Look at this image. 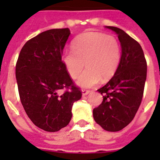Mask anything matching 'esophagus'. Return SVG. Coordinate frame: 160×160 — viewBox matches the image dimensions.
I'll use <instances>...</instances> for the list:
<instances>
[{"label": "esophagus", "instance_id": "obj_1", "mask_svg": "<svg viewBox=\"0 0 160 160\" xmlns=\"http://www.w3.org/2000/svg\"><path fill=\"white\" fill-rule=\"evenodd\" d=\"M90 91V90H82V95L83 96H85V95H87Z\"/></svg>", "mask_w": 160, "mask_h": 160}]
</instances>
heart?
Wrapping results in <instances>:
<instances>
[{
	"mask_svg": "<svg viewBox=\"0 0 160 160\" xmlns=\"http://www.w3.org/2000/svg\"><path fill=\"white\" fill-rule=\"evenodd\" d=\"M61 60L68 74L77 79L81 88L97 85L101 78L108 80L114 75L121 60V47L115 37L100 32H85L74 40L72 51H65Z\"/></svg>",
	"mask_w": 160,
	"mask_h": 160,
	"instance_id": "1",
	"label": "heart"
}]
</instances>
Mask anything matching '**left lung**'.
Returning <instances> with one entry per match:
<instances>
[{
    "label": "left lung",
    "mask_w": 160,
    "mask_h": 160,
    "mask_svg": "<svg viewBox=\"0 0 160 160\" xmlns=\"http://www.w3.org/2000/svg\"><path fill=\"white\" fill-rule=\"evenodd\" d=\"M114 31L121 46V60L114 76L97 91L103 101L93 109L95 122L107 131H119L133 120L144 94L147 63L144 51L135 40L123 30L105 26Z\"/></svg>",
    "instance_id": "8db88e82"
}]
</instances>
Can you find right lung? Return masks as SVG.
I'll return each mask as SVG.
<instances>
[{"instance_id": "1", "label": "right lung", "mask_w": 160, "mask_h": 160, "mask_svg": "<svg viewBox=\"0 0 160 160\" xmlns=\"http://www.w3.org/2000/svg\"><path fill=\"white\" fill-rule=\"evenodd\" d=\"M70 35L69 28L41 32L24 45L16 62L21 104L33 124L45 131H59L66 126L73 104L82 95L61 60ZM63 88L68 90L60 94Z\"/></svg>"}]
</instances>
